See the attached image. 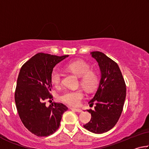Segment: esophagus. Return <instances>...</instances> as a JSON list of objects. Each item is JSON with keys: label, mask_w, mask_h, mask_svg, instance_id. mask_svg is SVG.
Listing matches in <instances>:
<instances>
[{"label": "esophagus", "mask_w": 149, "mask_h": 149, "mask_svg": "<svg viewBox=\"0 0 149 149\" xmlns=\"http://www.w3.org/2000/svg\"><path fill=\"white\" fill-rule=\"evenodd\" d=\"M70 109H71V110H73V111H75V112H79V113H80V112H82V110H81V109H79V108H70Z\"/></svg>", "instance_id": "obj_1"}]
</instances>
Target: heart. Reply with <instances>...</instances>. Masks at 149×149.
<instances>
[{"mask_svg": "<svg viewBox=\"0 0 149 149\" xmlns=\"http://www.w3.org/2000/svg\"><path fill=\"white\" fill-rule=\"evenodd\" d=\"M67 70L80 77V84L87 91H92L98 82V76L95 72L90 70L89 64L83 60H76L66 65ZM62 74L59 69L55 68L51 74V81L55 86L61 84ZM84 97V93L81 89L67 90L60 96L63 102L70 106H77Z\"/></svg>", "mask_w": 149, "mask_h": 149, "instance_id": "b5f03b06", "label": "heart"}]
</instances>
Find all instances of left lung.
Listing matches in <instances>:
<instances>
[{
	"instance_id": "1",
	"label": "left lung",
	"mask_w": 149,
	"mask_h": 149,
	"mask_svg": "<svg viewBox=\"0 0 149 149\" xmlns=\"http://www.w3.org/2000/svg\"><path fill=\"white\" fill-rule=\"evenodd\" d=\"M98 62L100 79L97 92L89 102L96 104L90 122L84 125L89 132L100 134L112 129L122 114L126 96V86L118 65L101 52H91Z\"/></svg>"
}]
</instances>
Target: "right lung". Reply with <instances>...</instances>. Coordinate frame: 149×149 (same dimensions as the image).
Returning <instances> with one entry per match:
<instances>
[{"label":"right lung","mask_w":149,"mask_h":149,"mask_svg":"<svg viewBox=\"0 0 149 149\" xmlns=\"http://www.w3.org/2000/svg\"><path fill=\"white\" fill-rule=\"evenodd\" d=\"M69 55L58 56L38 53L22 65L17 80L15 102L22 123L39 137L50 135L58 129L62 114L68 110L62 103L49 107L51 99V74L57 64Z\"/></svg>","instance_id":"obj_1"}]
</instances>
